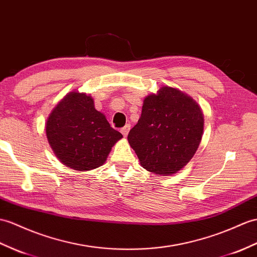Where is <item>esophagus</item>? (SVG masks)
<instances>
[{
    "label": "esophagus",
    "instance_id": "esophagus-1",
    "mask_svg": "<svg viewBox=\"0 0 257 257\" xmlns=\"http://www.w3.org/2000/svg\"><path fill=\"white\" fill-rule=\"evenodd\" d=\"M129 130H130V124H126V126H124L123 128H121L120 131H121V134L123 135V137H127Z\"/></svg>",
    "mask_w": 257,
    "mask_h": 257
}]
</instances>
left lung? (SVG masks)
I'll list each match as a JSON object with an SVG mask.
<instances>
[{"label": "left lung", "instance_id": "left-lung-1", "mask_svg": "<svg viewBox=\"0 0 257 257\" xmlns=\"http://www.w3.org/2000/svg\"><path fill=\"white\" fill-rule=\"evenodd\" d=\"M204 115L187 94L163 86L143 100L141 117L128 141L142 168L168 176L186 165L199 147Z\"/></svg>", "mask_w": 257, "mask_h": 257}]
</instances>
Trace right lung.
<instances>
[{
	"instance_id": "right-lung-1",
	"label": "right lung",
	"mask_w": 257,
	"mask_h": 257,
	"mask_svg": "<svg viewBox=\"0 0 257 257\" xmlns=\"http://www.w3.org/2000/svg\"><path fill=\"white\" fill-rule=\"evenodd\" d=\"M46 135L60 162L81 172L103 165L111 148L122 138L95 109L93 98L79 92H70L52 109Z\"/></svg>"
}]
</instances>
